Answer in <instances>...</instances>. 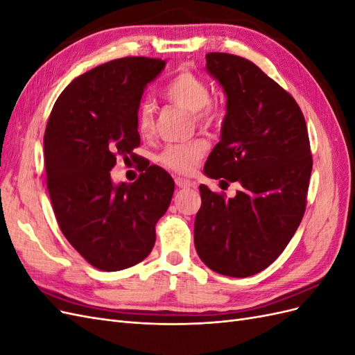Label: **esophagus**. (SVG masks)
<instances>
[{"label": "esophagus", "mask_w": 355, "mask_h": 355, "mask_svg": "<svg viewBox=\"0 0 355 355\" xmlns=\"http://www.w3.org/2000/svg\"><path fill=\"white\" fill-rule=\"evenodd\" d=\"M175 184H176V187H178V188H184V189L194 185V184H192L191 180H188V179H184V178H176V179H175Z\"/></svg>", "instance_id": "esophagus-1"}]
</instances>
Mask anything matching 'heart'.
Here are the masks:
<instances>
[{"label": "heart", "mask_w": 355, "mask_h": 355, "mask_svg": "<svg viewBox=\"0 0 355 355\" xmlns=\"http://www.w3.org/2000/svg\"><path fill=\"white\" fill-rule=\"evenodd\" d=\"M164 98L178 108L192 114L201 127L216 125L223 115L222 106L210 99L209 85L188 69L178 72L167 83ZM136 125L142 136H149L154 132V108L149 102L139 106ZM204 153H206V142L202 141L168 145L161 154L159 161L167 168L178 173H189L194 170Z\"/></svg>", "instance_id": "obj_1"}]
</instances>
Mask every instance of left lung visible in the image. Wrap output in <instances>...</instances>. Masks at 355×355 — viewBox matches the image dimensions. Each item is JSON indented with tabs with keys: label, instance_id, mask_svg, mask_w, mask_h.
<instances>
[{
	"label": "left lung",
	"instance_id": "left-lung-1",
	"mask_svg": "<svg viewBox=\"0 0 355 355\" xmlns=\"http://www.w3.org/2000/svg\"><path fill=\"white\" fill-rule=\"evenodd\" d=\"M206 69L227 94L220 141L204 171L239 182L234 198L200 185L194 243L214 272L250 277L270 266L295 235L313 170L309 137L296 101L253 62L207 53Z\"/></svg>",
	"mask_w": 355,
	"mask_h": 355
}]
</instances>
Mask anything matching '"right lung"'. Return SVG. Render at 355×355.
I'll return each instance as SVG.
<instances>
[{
  "label": "right lung",
  "mask_w": 355,
  "mask_h": 355,
  "mask_svg": "<svg viewBox=\"0 0 355 355\" xmlns=\"http://www.w3.org/2000/svg\"><path fill=\"white\" fill-rule=\"evenodd\" d=\"M166 60L121 58L80 75L60 93L44 135L47 189L62 234L101 271L130 268L151 253L155 225L175 182L149 166L133 184L114 185L116 157L141 145L136 115Z\"/></svg>",
  "instance_id": "right-lung-1"
}]
</instances>
